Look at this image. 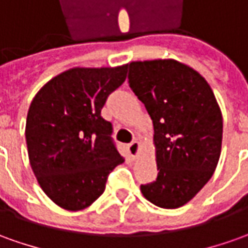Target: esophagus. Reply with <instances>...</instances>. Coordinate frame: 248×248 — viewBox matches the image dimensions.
Returning a JSON list of instances; mask_svg holds the SVG:
<instances>
[{"label": "esophagus", "instance_id": "1", "mask_svg": "<svg viewBox=\"0 0 248 248\" xmlns=\"http://www.w3.org/2000/svg\"><path fill=\"white\" fill-rule=\"evenodd\" d=\"M129 148V153H130L131 157H136L138 153V149H140V144H138V141H131L130 144L127 145Z\"/></svg>", "mask_w": 248, "mask_h": 248}]
</instances>
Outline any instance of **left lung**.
Segmentation results:
<instances>
[{
	"label": "left lung",
	"instance_id": "1",
	"mask_svg": "<svg viewBox=\"0 0 248 248\" xmlns=\"http://www.w3.org/2000/svg\"><path fill=\"white\" fill-rule=\"evenodd\" d=\"M129 87L144 103L155 129L157 178L141 185L148 201L179 208L201 190L221 153L223 117L206 80L173 60L131 62Z\"/></svg>",
	"mask_w": 248,
	"mask_h": 248
}]
</instances>
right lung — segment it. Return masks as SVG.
<instances>
[{
    "label": "right lung",
    "instance_id": "obj_1",
    "mask_svg": "<svg viewBox=\"0 0 248 248\" xmlns=\"http://www.w3.org/2000/svg\"><path fill=\"white\" fill-rule=\"evenodd\" d=\"M126 73L127 65L75 67L51 78L32 100L25 124L28 157L42 190L61 208L89 206L124 161L102 108Z\"/></svg>",
    "mask_w": 248,
    "mask_h": 248
}]
</instances>
